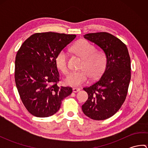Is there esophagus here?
<instances>
[{"instance_id":"34e87169","label":"esophagus","mask_w":148,"mask_h":148,"mask_svg":"<svg viewBox=\"0 0 148 148\" xmlns=\"http://www.w3.org/2000/svg\"><path fill=\"white\" fill-rule=\"evenodd\" d=\"M79 90H80L79 88H73V89H72V91H73V92H74V93L79 92Z\"/></svg>"}]
</instances>
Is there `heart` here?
<instances>
[{
  "label": "heart",
  "mask_w": 148,
  "mask_h": 148,
  "mask_svg": "<svg viewBox=\"0 0 148 148\" xmlns=\"http://www.w3.org/2000/svg\"><path fill=\"white\" fill-rule=\"evenodd\" d=\"M73 51L83 59L79 71L71 72L64 79L67 85L78 87L88 82L90 77L97 79L103 73L107 65V56L102 51H97L95 46L87 40L81 39L72 47ZM57 68L62 73L69 72L68 55L64 50L60 51L55 58Z\"/></svg>",
  "instance_id": "1"
}]
</instances>
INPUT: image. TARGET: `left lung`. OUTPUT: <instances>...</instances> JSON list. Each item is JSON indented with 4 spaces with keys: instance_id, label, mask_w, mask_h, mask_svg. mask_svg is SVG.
Returning a JSON list of instances; mask_svg holds the SVG:
<instances>
[{
    "instance_id": "1",
    "label": "left lung",
    "mask_w": 148,
    "mask_h": 148,
    "mask_svg": "<svg viewBox=\"0 0 148 148\" xmlns=\"http://www.w3.org/2000/svg\"><path fill=\"white\" fill-rule=\"evenodd\" d=\"M84 37L103 49L107 65L96 82L83 88L88 98L82 110L91 119L103 120L115 114L126 99L131 78L130 57L125 44L111 34L90 33Z\"/></svg>"
}]
</instances>
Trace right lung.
I'll use <instances>...</instances> for the list:
<instances>
[{
  "label": "right lung",
  "mask_w": 148,
  "mask_h": 148,
  "mask_svg": "<svg viewBox=\"0 0 148 148\" xmlns=\"http://www.w3.org/2000/svg\"><path fill=\"white\" fill-rule=\"evenodd\" d=\"M76 35L36 33L25 40L16 56L14 79L20 99L31 114L45 118L60 109L62 101L72 92L60 87L55 58Z\"/></svg>",
  "instance_id": "obj_1"
}]
</instances>
